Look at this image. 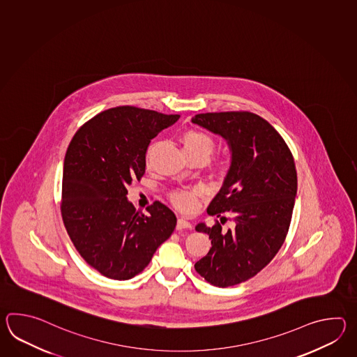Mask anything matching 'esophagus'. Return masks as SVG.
I'll return each instance as SVG.
<instances>
[{"instance_id":"esophagus-1","label":"esophagus","mask_w":357,"mask_h":357,"mask_svg":"<svg viewBox=\"0 0 357 357\" xmlns=\"http://www.w3.org/2000/svg\"><path fill=\"white\" fill-rule=\"evenodd\" d=\"M192 226L190 223L189 220H183V218H178L177 220V225H176V229L177 231H182V229H191Z\"/></svg>"}]
</instances>
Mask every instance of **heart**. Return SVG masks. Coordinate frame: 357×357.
Returning a JSON list of instances; mask_svg holds the SVG:
<instances>
[{"mask_svg": "<svg viewBox=\"0 0 357 357\" xmlns=\"http://www.w3.org/2000/svg\"><path fill=\"white\" fill-rule=\"evenodd\" d=\"M181 143L185 155L197 154V155H203L206 160L212 155L214 148H215V143H214L213 137L208 135L206 132L197 131V130L186 131L182 135ZM151 152H152V148L148 151L146 160H149ZM197 194V190H178L172 194V203L180 211L189 212L195 206V195Z\"/></svg>", "mask_w": 357, "mask_h": 357, "instance_id": "obj_1", "label": "heart"}]
</instances>
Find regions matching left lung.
Wrapping results in <instances>:
<instances>
[{"label": "left lung", "instance_id": "8db88e82", "mask_svg": "<svg viewBox=\"0 0 357 357\" xmlns=\"http://www.w3.org/2000/svg\"><path fill=\"white\" fill-rule=\"evenodd\" d=\"M191 122L223 137L231 152L227 175L208 213H231L235 227L222 231L218 222L195 227L212 240L195 269L225 289L250 280L281 249L297 194L295 160L283 137L258 114H200Z\"/></svg>", "mask_w": 357, "mask_h": 357}]
</instances>
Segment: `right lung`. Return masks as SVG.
<instances>
[{"label":"right lung","mask_w":357,"mask_h":357,"mask_svg":"<svg viewBox=\"0 0 357 357\" xmlns=\"http://www.w3.org/2000/svg\"><path fill=\"white\" fill-rule=\"evenodd\" d=\"M180 119L137 107L103 111L76 131L63 160V225L76 250L99 273L126 281L172 235L176 215L160 202L135 212L128 188L145 174L153 137Z\"/></svg>","instance_id":"right-lung-1"}]
</instances>
